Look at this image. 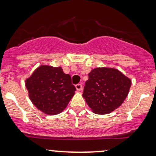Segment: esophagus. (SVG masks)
I'll use <instances>...</instances> for the list:
<instances>
[{
    "label": "esophagus",
    "mask_w": 156,
    "mask_h": 156,
    "mask_svg": "<svg viewBox=\"0 0 156 156\" xmlns=\"http://www.w3.org/2000/svg\"><path fill=\"white\" fill-rule=\"evenodd\" d=\"M75 88H76V90L78 91H81L82 90V88H83V86L81 83H78V84L75 85Z\"/></svg>",
    "instance_id": "esophagus-1"
}]
</instances>
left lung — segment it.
<instances>
[{"instance_id": "obj_1", "label": "left lung", "mask_w": 156, "mask_h": 156, "mask_svg": "<svg viewBox=\"0 0 156 156\" xmlns=\"http://www.w3.org/2000/svg\"><path fill=\"white\" fill-rule=\"evenodd\" d=\"M83 97L93 113L107 114L117 109L127 97L132 81L117 69L96 68L88 74Z\"/></svg>"}]
</instances>
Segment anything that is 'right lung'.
Returning <instances> with one entry per match:
<instances>
[{"label":"right lung","instance_id":"add662e5","mask_svg":"<svg viewBox=\"0 0 156 156\" xmlns=\"http://www.w3.org/2000/svg\"><path fill=\"white\" fill-rule=\"evenodd\" d=\"M25 85L33 104L48 115L61 113L76 90L71 76L62 67L48 65L39 66L26 79Z\"/></svg>","mask_w":156,"mask_h":156}]
</instances>
